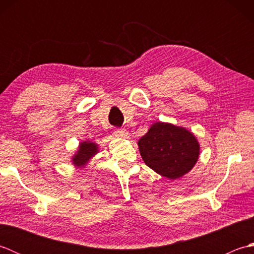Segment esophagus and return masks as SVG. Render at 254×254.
<instances>
[{"instance_id":"esophagus-1","label":"esophagus","mask_w":254,"mask_h":254,"mask_svg":"<svg viewBox=\"0 0 254 254\" xmlns=\"http://www.w3.org/2000/svg\"><path fill=\"white\" fill-rule=\"evenodd\" d=\"M115 135L117 136V137H121V138H127V137H128V133L127 132H126V131H116L115 132Z\"/></svg>"}]
</instances>
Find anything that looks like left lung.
<instances>
[{
  "mask_svg": "<svg viewBox=\"0 0 254 254\" xmlns=\"http://www.w3.org/2000/svg\"><path fill=\"white\" fill-rule=\"evenodd\" d=\"M144 163L168 179H178L195 165L199 145L186 128L157 122L138 141Z\"/></svg>",
  "mask_w": 254,
  "mask_h": 254,
  "instance_id": "left-lung-1",
  "label": "left lung"
}]
</instances>
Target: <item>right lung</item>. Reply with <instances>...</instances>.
<instances>
[{
    "label": "right lung",
    "mask_w": 254,
    "mask_h": 254,
    "mask_svg": "<svg viewBox=\"0 0 254 254\" xmlns=\"http://www.w3.org/2000/svg\"><path fill=\"white\" fill-rule=\"evenodd\" d=\"M97 145L89 142L80 143L77 154L73 157V164L77 167L85 165L97 153Z\"/></svg>",
    "instance_id": "add662e5"
}]
</instances>
